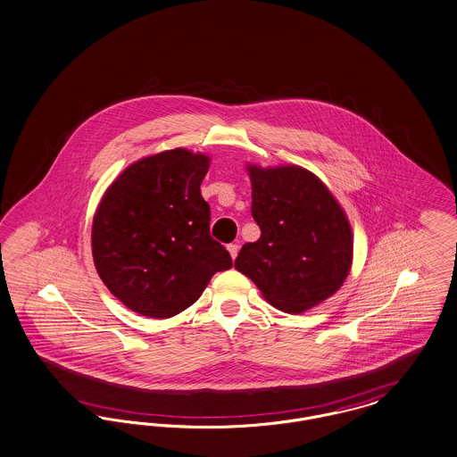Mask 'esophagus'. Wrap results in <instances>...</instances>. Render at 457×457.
I'll return each mask as SVG.
<instances>
[{"label":"esophagus","instance_id":"esophagus-1","mask_svg":"<svg viewBox=\"0 0 457 457\" xmlns=\"http://www.w3.org/2000/svg\"><path fill=\"white\" fill-rule=\"evenodd\" d=\"M227 249H228V253H230V256L236 260V256H237V253H239V244H228Z\"/></svg>","mask_w":457,"mask_h":457}]
</instances>
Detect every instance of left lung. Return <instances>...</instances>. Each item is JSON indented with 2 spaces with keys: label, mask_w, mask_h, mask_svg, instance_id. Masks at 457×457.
I'll return each mask as SVG.
<instances>
[{
  "label": "left lung",
  "mask_w": 457,
  "mask_h": 457,
  "mask_svg": "<svg viewBox=\"0 0 457 457\" xmlns=\"http://www.w3.org/2000/svg\"><path fill=\"white\" fill-rule=\"evenodd\" d=\"M251 214L262 236L244 244L236 269L287 313L324 302L350 272L352 228L333 194L300 166H249Z\"/></svg>",
  "instance_id": "1"
}]
</instances>
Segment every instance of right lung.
Instances as JSON below:
<instances>
[{
    "mask_svg": "<svg viewBox=\"0 0 457 457\" xmlns=\"http://www.w3.org/2000/svg\"><path fill=\"white\" fill-rule=\"evenodd\" d=\"M204 154L185 149L144 157L107 188L93 218V262L129 310L168 319L195 303L232 258L210 234L201 183Z\"/></svg>",
    "mask_w": 457,
    "mask_h": 457,
    "instance_id": "add662e5",
    "label": "right lung"
}]
</instances>
